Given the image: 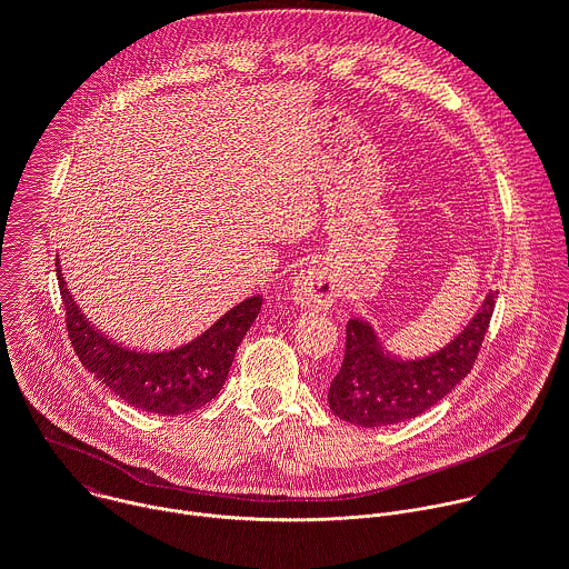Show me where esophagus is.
<instances>
[{
  "mask_svg": "<svg viewBox=\"0 0 569 569\" xmlns=\"http://www.w3.org/2000/svg\"><path fill=\"white\" fill-rule=\"evenodd\" d=\"M290 295H292L295 303L301 308L327 310L340 297V288L327 268L310 266L295 277Z\"/></svg>",
  "mask_w": 569,
  "mask_h": 569,
  "instance_id": "obj_1",
  "label": "esophagus"
}]
</instances>
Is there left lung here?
Listing matches in <instances>:
<instances>
[{"mask_svg": "<svg viewBox=\"0 0 569 569\" xmlns=\"http://www.w3.org/2000/svg\"><path fill=\"white\" fill-rule=\"evenodd\" d=\"M498 292L491 290L479 310L443 349L415 360L391 356L365 319H349L347 349L329 387V408L360 428L410 421L448 396L472 369L489 331Z\"/></svg>", "mask_w": 569, "mask_h": 569, "instance_id": "8db88e82", "label": "left lung"}]
</instances>
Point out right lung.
Segmentation results:
<instances>
[{"label":"right lung","instance_id":"right-lung-1","mask_svg":"<svg viewBox=\"0 0 569 569\" xmlns=\"http://www.w3.org/2000/svg\"><path fill=\"white\" fill-rule=\"evenodd\" d=\"M69 342L90 373L121 400L143 412L176 417L193 412L222 389L238 345L254 323L263 297H248L227 310L202 336L171 351L126 349L94 331L73 303L56 266Z\"/></svg>","mask_w":569,"mask_h":569}]
</instances>
